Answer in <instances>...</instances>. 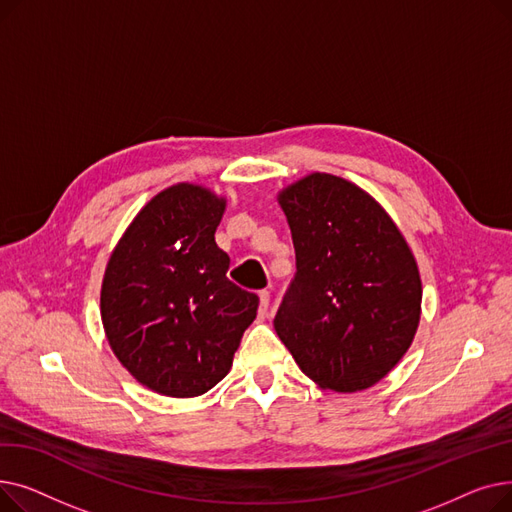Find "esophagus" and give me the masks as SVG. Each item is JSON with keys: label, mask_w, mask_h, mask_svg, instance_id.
Segmentation results:
<instances>
[{"label": "esophagus", "mask_w": 512, "mask_h": 512, "mask_svg": "<svg viewBox=\"0 0 512 512\" xmlns=\"http://www.w3.org/2000/svg\"><path fill=\"white\" fill-rule=\"evenodd\" d=\"M267 313H270V292L261 290L259 292V311H257V315H259V319H265Z\"/></svg>", "instance_id": "34e87169"}]
</instances>
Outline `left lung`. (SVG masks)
I'll use <instances>...</instances> for the list:
<instances>
[{
    "label": "left lung",
    "instance_id": "8db88e82",
    "mask_svg": "<svg viewBox=\"0 0 512 512\" xmlns=\"http://www.w3.org/2000/svg\"><path fill=\"white\" fill-rule=\"evenodd\" d=\"M297 272L274 328L321 388L378 384L413 342L421 278L388 213L353 182L311 174L278 197Z\"/></svg>",
    "mask_w": 512,
    "mask_h": 512
}]
</instances>
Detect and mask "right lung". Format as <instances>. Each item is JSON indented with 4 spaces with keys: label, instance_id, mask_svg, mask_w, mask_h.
I'll list each match as a JSON object with an SVG mask.
<instances>
[{
    "label": "right lung",
    "instance_id": "obj_1",
    "mask_svg": "<svg viewBox=\"0 0 512 512\" xmlns=\"http://www.w3.org/2000/svg\"><path fill=\"white\" fill-rule=\"evenodd\" d=\"M226 201L195 184L155 195L114 249L101 286L105 336L143 386L205 394L232 367L259 297L228 280L215 245Z\"/></svg>",
    "mask_w": 512,
    "mask_h": 512
}]
</instances>
